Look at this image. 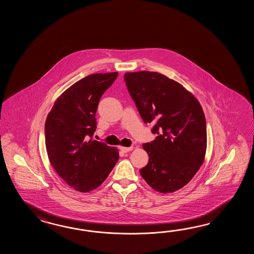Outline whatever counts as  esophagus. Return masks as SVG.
Here are the masks:
<instances>
[{"label":"esophagus","instance_id":"34e87169","mask_svg":"<svg viewBox=\"0 0 254 254\" xmlns=\"http://www.w3.org/2000/svg\"><path fill=\"white\" fill-rule=\"evenodd\" d=\"M121 149V151H123V152H129V151H132V149H133V147H121L120 148Z\"/></svg>","mask_w":254,"mask_h":254}]
</instances>
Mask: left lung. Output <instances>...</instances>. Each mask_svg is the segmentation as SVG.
<instances>
[{"label":"left lung","mask_w":254,"mask_h":254,"mask_svg":"<svg viewBox=\"0 0 254 254\" xmlns=\"http://www.w3.org/2000/svg\"><path fill=\"white\" fill-rule=\"evenodd\" d=\"M129 95L144 124L157 134L142 147L149 162L141 177L162 193L183 188L200 169L207 146L205 116L197 99L177 81L141 70L125 73Z\"/></svg>","instance_id":"1"}]
</instances>
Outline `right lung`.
I'll list each match as a JSON object with an SVG mask.
<instances>
[{
	"label": "right lung",
	"instance_id": "1",
	"mask_svg": "<svg viewBox=\"0 0 254 254\" xmlns=\"http://www.w3.org/2000/svg\"><path fill=\"white\" fill-rule=\"evenodd\" d=\"M118 72L86 76L67 89L45 122V145L51 164L60 177L81 192L96 189L119 160L114 147L92 140L96 130L100 99Z\"/></svg>",
	"mask_w": 254,
	"mask_h": 254
}]
</instances>
